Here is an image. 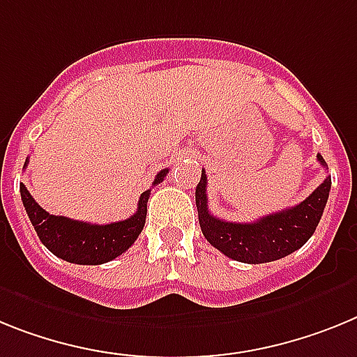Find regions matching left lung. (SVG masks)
<instances>
[{
  "mask_svg": "<svg viewBox=\"0 0 357 357\" xmlns=\"http://www.w3.org/2000/svg\"><path fill=\"white\" fill-rule=\"evenodd\" d=\"M318 161L321 167H327L321 154H318ZM328 192L331 178H325L307 199L293 208L269 213L253 222H230L208 212L206 174L201 170V179L196 187L201 231L213 248L238 262L264 264L278 260L296 252L311 238L327 204Z\"/></svg>",
  "mask_w": 357,
  "mask_h": 357,
  "instance_id": "1",
  "label": "left lung"
}]
</instances>
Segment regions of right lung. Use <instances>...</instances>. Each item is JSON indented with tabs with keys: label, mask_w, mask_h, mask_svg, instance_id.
Instances as JSON below:
<instances>
[{
	"label": "right lung",
	"mask_w": 357,
	"mask_h": 357,
	"mask_svg": "<svg viewBox=\"0 0 357 357\" xmlns=\"http://www.w3.org/2000/svg\"><path fill=\"white\" fill-rule=\"evenodd\" d=\"M29 160L24 161V167ZM169 169L160 170L154 179V185L163 181ZM21 199L24 210L29 213L33 230L37 231L41 243L59 259L73 264L97 266L109 262L122 255L126 250L135 244L142 234L147 217V201L151 190H145L138 201V210L126 221L111 225H91V222L75 221L63 215H50L45 208L36 203L23 183L20 185Z\"/></svg>",
	"instance_id": "right-lung-1"
}]
</instances>
